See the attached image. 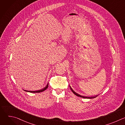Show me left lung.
Wrapping results in <instances>:
<instances>
[{"label":"left lung","instance_id":"obj_1","mask_svg":"<svg viewBox=\"0 0 125 125\" xmlns=\"http://www.w3.org/2000/svg\"><path fill=\"white\" fill-rule=\"evenodd\" d=\"M69 86H70V89H71V91H72V92H73V93L74 94H75L76 95H77V96H79V97H82V98H88V99H92V98H94L96 97V96H97H97H94V97H86V96H83L79 94H78L76 93L75 92H74V91L73 90V89L72 88V87H71V86H70V85H69Z\"/></svg>","mask_w":125,"mask_h":125}]
</instances>
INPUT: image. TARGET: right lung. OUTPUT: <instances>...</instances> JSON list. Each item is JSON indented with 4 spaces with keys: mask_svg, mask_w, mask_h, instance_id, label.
I'll list each match as a JSON object with an SVG mask.
<instances>
[{
    "mask_svg": "<svg viewBox=\"0 0 125 125\" xmlns=\"http://www.w3.org/2000/svg\"><path fill=\"white\" fill-rule=\"evenodd\" d=\"M48 86V83H47V84L46 85V86L44 88H43V89H42V90H39V91H26V90H24V91H26V92H30V93H41V92H42L44 91L45 90H46V89L47 88Z\"/></svg>",
    "mask_w": 125,
    "mask_h": 125,
    "instance_id": "add662e5",
    "label": "right lung"
}]
</instances>
